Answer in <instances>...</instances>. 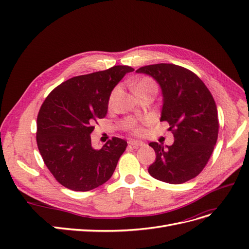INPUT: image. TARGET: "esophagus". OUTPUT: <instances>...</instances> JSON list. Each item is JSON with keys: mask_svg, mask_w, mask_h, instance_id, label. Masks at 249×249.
Listing matches in <instances>:
<instances>
[{"mask_svg": "<svg viewBox=\"0 0 249 249\" xmlns=\"http://www.w3.org/2000/svg\"><path fill=\"white\" fill-rule=\"evenodd\" d=\"M129 144L134 146V147H138V146H143L144 145V142L142 141H138V140H130Z\"/></svg>", "mask_w": 249, "mask_h": 249, "instance_id": "34e87169", "label": "esophagus"}]
</instances>
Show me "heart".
Segmentation results:
<instances>
[{"label":"heart","mask_w":249,"mask_h":249,"mask_svg":"<svg viewBox=\"0 0 249 249\" xmlns=\"http://www.w3.org/2000/svg\"><path fill=\"white\" fill-rule=\"evenodd\" d=\"M150 90H153V91H156V84L155 82L149 79V78H142L140 79L136 84L134 85V91H135V94H137L139 92H145V91H150ZM116 91H114L112 93L111 95V100L112 97L114 96ZM130 131L134 134H141L142 133V127L137 124H132L130 125Z\"/></svg>","instance_id":"1"}]
</instances>
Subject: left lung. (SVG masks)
I'll use <instances>...</instances> for the list:
<instances>
[{"label":"left lung","mask_w":249,"mask_h":249,"mask_svg":"<svg viewBox=\"0 0 249 249\" xmlns=\"http://www.w3.org/2000/svg\"><path fill=\"white\" fill-rule=\"evenodd\" d=\"M138 73L152 77L162 91L160 122L170 125L175 142H150L156 161L148 167L153 178L183 184L205 168L218 137L217 107L212 94L196 74L167 63L140 67Z\"/></svg>","instance_id":"obj_1"}]
</instances>
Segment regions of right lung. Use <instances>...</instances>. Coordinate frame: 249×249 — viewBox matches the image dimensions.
I'll use <instances>...</instances> for the list:
<instances>
[{
	"instance_id": "right-lung-1",
	"label": "right lung",
	"mask_w": 249,
	"mask_h": 249,
	"mask_svg": "<svg viewBox=\"0 0 249 249\" xmlns=\"http://www.w3.org/2000/svg\"><path fill=\"white\" fill-rule=\"evenodd\" d=\"M134 69L109 70L73 77L48 95L37 116L36 140L47 167L73 191H89L106 183L127 143L112 138L94 149L90 135L97 118L107 114L112 90Z\"/></svg>"
}]
</instances>
